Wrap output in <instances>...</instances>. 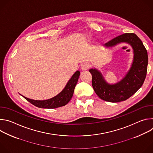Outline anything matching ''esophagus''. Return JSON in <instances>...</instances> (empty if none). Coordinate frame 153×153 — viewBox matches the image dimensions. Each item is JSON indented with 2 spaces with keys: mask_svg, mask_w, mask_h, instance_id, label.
Returning a JSON list of instances; mask_svg holds the SVG:
<instances>
[{
  "mask_svg": "<svg viewBox=\"0 0 153 153\" xmlns=\"http://www.w3.org/2000/svg\"><path fill=\"white\" fill-rule=\"evenodd\" d=\"M90 67V65L88 63H83L81 65V69L82 70H87Z\"/></svg>",
  "mask_w": 153,
  "mask_h": 153,
  "instance_id": "34e87169",
  "label": "esophagus"
}]
</instances>
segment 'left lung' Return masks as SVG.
<instances>
[{"label":"left lung","instance_id":"1","mask_svg":"<svg viewBox=\"0 0 153 153\" xmlns=\"http://www.w3.org/2000/svg\"><path fill=\"white\" fill-rule=\"evenodd\" d=\"M121 42L129 43L134 53L132 67L124 79L116 85H110L97 70L89 71L92 75V86L95 93L99 98L106 102L126 100L140 88L146 76L148 57L142 40L134 33H125L108 42L105 46L113 47Z\"/></svg>","mask_w":153,"mask_h":153}]
</instances>
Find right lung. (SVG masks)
<instances>
[{
  "label": "right lung",
  "instance_id": "add662e5",
  "mask_svg": "<svg viewBox=\"0 0 153 153\" xmlns=\"http://www.w3.org/2000/svg\"><path fill=\"white\" fill-rule=\"evenodd\" d=\"M80 73L77 71L72 76L65 88L57 96L46 100H34L23 96L33 105L42 108L53 109L67 105L73 97L75 86L77 83Z\"/></svg>",
  "mask_w": 153,
  "mask_h": 153
}]
</instances>
